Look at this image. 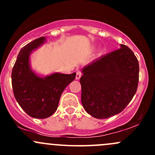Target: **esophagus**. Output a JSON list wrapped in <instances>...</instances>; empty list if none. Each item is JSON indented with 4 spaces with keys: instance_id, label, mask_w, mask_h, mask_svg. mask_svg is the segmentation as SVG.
<instances>
[{
    "instance_id": "1",
    "label": "esophagus",
    "mask_w": 155,
    "mask_h": 155,
    "mask_svg": "<svg viewBox=\"0 0 155 155\" xmlns=\"http://www.w3.org/2000/svg\"><path fill=\"white\" fill-rule=\"evenodd\" d=\"M81 76H82V73H81V72L78 71L77 73H76V79H77V80H79V79L81 78Z\"/></svg>"
}]
</instances>
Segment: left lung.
<instances>
[{"instance_id":"obj_1","label":"left lung","mask_w":155,"mask_h":155,"mask_svg":"<svg viewBox=\"0 0 155 155\" xmlns=\"http://www.w3.org/2000/svg\"><path fill=\"white\" fill-rule=\"evenodd\" d=\"M139 71L137 57L123 44L84 67L80 78L84 109L98 119L122 112L137 91Z\"/></svg>"}]
</instances>
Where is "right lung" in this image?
I'll use <instances>...</instances> for the list:
<instances>
[{
    "mask_svg": "<svg viewBox=\"0 0 155 155\" xmlns=\"http://www.w3.org/2000/svg\"><path fill=\"white\" fill-rule=\"evenodd\" d=\"M46 42L44 37L33 40L20 50L12 71V86L21 109L35 118L51 116L58 107L61 95L76 77V73H54L40 76L32 70L30 55Z\"/></svg>",
    "mask_w": 155,
    "mask_h": 155,
    "instance_id": "add662e5",
    "label": "right lung"
}]
</instances>
